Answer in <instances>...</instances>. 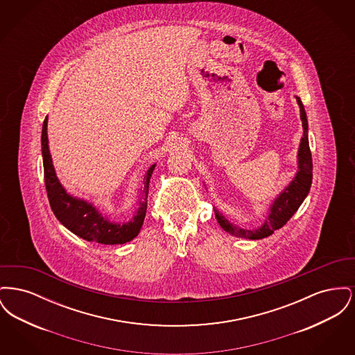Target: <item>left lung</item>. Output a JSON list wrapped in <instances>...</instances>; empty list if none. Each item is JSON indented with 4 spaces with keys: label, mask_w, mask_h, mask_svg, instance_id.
I'll return each mask as SVG.
<instances>
[{
    "label": "left lung",
    "mask_w": 355,
    "mask_h": 355,
    "mask_svg": "<svg viewBox=\"0 0 355 355\" xmlns=\"http://www.w3.org/2000/svg\"><path fill=\"white\" fill-rule=\"evenodd\" d=\"M297 101L300 105L301 119L304 126V137L301 139L300 152H298V169L300 170L288 187H286L271 205L270 214L259 229H254V230L239 229L236 225H232L229 220H226L218 210H214L220 227L232 236L248 238V239H262L271 236L275 230L286 225L287 220L294 216V213L298 210V207L301 206V203L304 202L306 196L310 191V186L313 181V159H311V152H310L309 139H307V119H306V113H304L301 98L297 97Z\"/></svg>",
    "instance_id": "1"
}]
</instances>
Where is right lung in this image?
Listing matches in <instances>:
<instances>
[{
	"instance_id": "right-lung-1",
	"label": "right lung",
	"mask_w": 355,
	"mask_h": 355,
	"mask_svg": "<svg viewBox=\"0 0 355 355\" xmlns=\"http://www.w3.org/2000/svg\"><path fill=\"white\" fill-rule=\"evenodd\" d=\"M48 117L44 121L42 125V137H41V146H42V158H44V177H45V186L48 193V200L51 203V210L57 220H60L67 229L76 236L93 241L102 245H122L125 242L132 241L138 236L141 226L145 220L146 207H148V193H149V182L152 177L153 170L155 165H152L145 175V196L146 201L141 203L135 220L129 223H112L105 220L101 214L96 210V207L90 203L85 202L81 200L70 197L64 190V187L58 182L55 177L54 168L51 164V153L48 146Z\"/></svg>"
}]
</instances>
